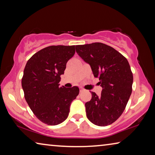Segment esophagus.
<instances>
[{
  "label": "esophagus",
  "instance_id": "esophagus-1",
  "mask_svg": "<svg viewBox=\"0 0 155 155\" xmlns=\"http://www.w3.org/2000/svg\"><path fill=\"white\" fill-rule=\"evenodd\" d=\"M83 91H85V90H84V89H83L82 87H81L80 88V92H83Z\"/></svg>",
  "mask_w": 155,
  "mask_h": 155
}]
</instances>
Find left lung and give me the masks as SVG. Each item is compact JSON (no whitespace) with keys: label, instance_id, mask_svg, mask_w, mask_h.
<instances>
[{"label":"left lung","instance_id":"left-lung-1","mask_svg":"<svg viewBox=\"0 0 155 155\" xmlns=\"http://www.w3.org/2000/svg\"><path fill=\"white\" fill-rule=\"evenodd\" d=\"M75 48L103 87L101 96L91 91V99L85 104L87 118L99 127L111 124L122 115L132 93L133 77L130 65L122 54L103 43Z\"/></svg>","mask_w":155,"mask_h":155}]
</instances>
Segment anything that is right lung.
Masks as SVG:
<instances>
[{"label": "right lung", "mask_w": 155, "mask_h": 155, "mask_svg": "<svg viewBox=\"0 0 155 155\" xmlns=\"http://www.w3.org/2000/svg\"><path fill=\"white\" fill-rule=\"evenodd\" d=\"M74 53L75 46H48L34 54L25 65L22 79L25 100L35 116L48 125L66 120L70 104L79 94L77 86H59L60 76Z\"/></svg>", "instance_id": "obj_1"}]
</instances>
